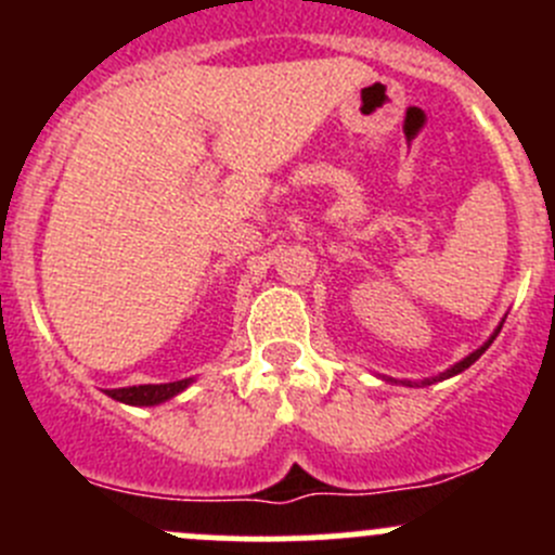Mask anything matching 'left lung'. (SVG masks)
Returning <instances> with one entry per match:
<instances>
[{
	"label": "left lung",
	"instance_id": "obj_1",
	"mask_svg": "<svg viewBox=\"0 0 555 555\" xmlns=\"http://www.w3.org/2000/svg\"><path fill=\"white\" fill-rule=\"evenodd\" d=\"M500 330H502V327H496V333H494V335H491V338H489V340H486V344H483V346H480V349H475V351H473V354H469V357H464V360H462V362H456V365H453V367H451V371L440 373V376H435V378H427V382H424V384H435V382H443V378H451V376H456V373H462V371H464V367H469V365H473V362H475V360H478V357H480V354H483V351H486V349H489V346H491V344H494V338H496V335H500Z\"/></svg>",
	"mask_w": 555,
	"mask_h": 555
}]
</instances>
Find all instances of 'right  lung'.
<instances>
[{"instance_id": "add662e5", "label": "right lung", "mask_w": 555, "mask_h": 555, "mask_svg": "<svg viewBox=\"0 0 555 555\" xmlns=\"http://www.w3.org/2000/svg\"><path fill=\"white\" fill-rule=\"evenodd\" d=\"M190 378L173 384H142V386H122V389H106L112 400H120L126 405H158V402L171 400L173 395L184 389Z\"/></svg>"}]
</instances>
